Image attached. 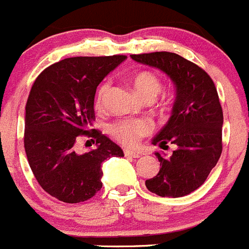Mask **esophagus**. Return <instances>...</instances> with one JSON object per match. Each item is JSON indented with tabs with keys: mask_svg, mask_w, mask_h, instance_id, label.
Returning a JSON list of instances; mask_svg holds the SVG:
<instances>
[{
	"mask_svg": "<svg viewBox=\"0 0 249 249\" xmlns=\"http://www.w3.org/2000/svg\"><path fill=\"white\" fill-rule=\"evenodd\" d=\"M124 154L125 157H130V158H140V154L138 151H133V150H129V149H125L124 150Z\"/></svg>",
	"mask_w": 249,
	"mask_h": 249,
	"instance_id": "esophagus-1",
	"label": "esophagus"
}]
</instances>
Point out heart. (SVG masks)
Masks as SVG:
<instances>
[{
  "mask_svg": "<svg viewBox=\"0 0 249 249\" xmlns=\"http://www.w3.org/2000/svg\"><path fill=\"white\" fill-rule=\"evenodd\" d=\"M134 90L144 98L145 100L157 98L161 91L163 84L161 80L150 71H139L131 79ZM107 90V84L103 83L96 90L95 94V107H100L103 103V98ZM109 133L112 137L123 142L124 145H135L142 138L146 137L151 133V126L148 122L142 119L135 120H120V122L112 123L109 126Z\"/></svg>",
  "mask_w": 249,
  "mask_h": 249,
  "instance_id": "obj_1",
  "label": "heart"
}]
</instances>
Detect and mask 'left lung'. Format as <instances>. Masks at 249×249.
Segmentation results:
<instances>
[{"label": "left lung", "instance_id": "1", "mask_svg": "<svg viewBox=\"0 0 249 249\" xmlns=\"http://www.w3.org/2000/svg\"><path fill=\"white\" fill-rule=\"evenodd\" d=\"M130 57L163 71L177 89L172 115L151 140L160 149L173 145L174 150L170 157L155 151L160 170L145 185L160 196H184L204 183L222 154L223 111L217 89L203 69L174 53Z\"/></svg>", "mask_w": 249, "mask_h": 249}]
</instances>
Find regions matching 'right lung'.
<instances>
[{
	"instance_id": "right-lung-1",
	"label": "right lung",
	"mask_w": 249,
	"mask_h": 249,
	"mask_svg": "<svg viewBox=\"0 0 249 249\" xmlns=\"http://www.w3.org/2000/svg\"><path fill=\"white\" fill-rule=\"evenodd\" d=\"M125 59L124 55L69 57L35 80L26 103L25 151L38 184L56 199H90L103 187V161L124 157L118 144L91 125L96 88ZM80 135L94 139L97 148L79 153Z\"/></svg>"
}]
</instances>
